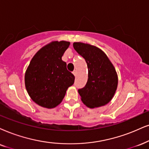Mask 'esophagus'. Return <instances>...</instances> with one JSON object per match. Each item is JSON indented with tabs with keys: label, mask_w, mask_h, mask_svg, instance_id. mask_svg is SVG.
Segmentation results:
<instances>
[{
	"label": "esophagus",
	"mask_w": 149,
	"mask_h": 149,
	"mask_svg": "<svg viewBox=\"0 0 149 149\" xmlns=\"http://www.w3.org/2000/svg\"><path fill=\"white\" fill-rule=\"evenodd\" d=\"M73 74L75 76H77V71H76V70L73 71Z\"/></svg>",
	"instance_id": "esophagus-1"
}]
</instances>
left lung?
<instances>
[{"mask_svg": "<svg viewBox=\"0 0 149 149\" xmlns=\"http://www.w3.org/2000/svg\"><path fill=\"white\" fill-rule=\"evenodd\" d=\"M73 46L87 64V82L84 88L78 90L81 100L91 109L107 104L113 97L118 84L113 65L97 47L80 42H73Z\"/></svg>", "mask_w": 149, "mask_h": 149, "instance_id": "1", "label": "left lung"}]
</instances>
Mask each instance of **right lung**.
<instances>
[{
	"instance_id": "1",
	"label": "right lung",
	"mask_w": 149,
	"mask_h": 149,
	"mask_svg": "<svg viewBox=\"0 0 149 149\" xmlns=\"http://www.w3.org/2000/svg\"><path fill=\"white\" fill-rule=\"evenodd\" d=\"M67 41H52L36 52L24 74L25 88L31 99L39 106L52 109L61 103L75 77L63 61L69 47Z\"/></svg>"
}]
</instances>
